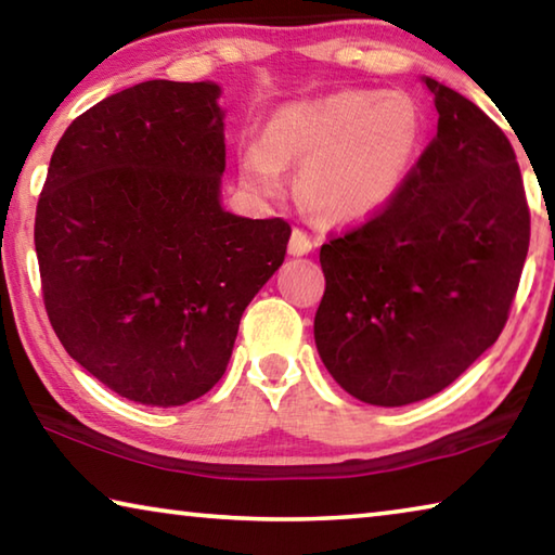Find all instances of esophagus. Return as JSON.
Segmentation results:
<instances>
[{"label":"esophagus","instance_id":"obj_1","mask_svg":"<svg viewBox=\"0 0 555 555\" xmlns=\"http://www.w3.org/2000/svg\"><path fill=\"white\" fill-rule=\"evenodd\" d=\"M311 249H313V242H311V237H308V234H306L304 230H294V232H291L288 255L304 257V255H308V251H311Z\"/></svg>","mask_w":555,"mask_h":555}]
</instances>
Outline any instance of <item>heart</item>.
Instances as JSON below:
<instances>
[{"mask_svg": "<svg viewBox=\"0 0 555 555\" xmlns=\"http://www.w3.org/2000/svg\"><path fill=\"white\" fill-rule=\"evenodd\" d=\"M424 137V109L406 92L340 90L281 107L240 168L251 188L274 195L286 185V164H298L308 210L325 222H360L399 193Z\"/></svg>", "mask_w": 555, "mask_h": 555, "instance_id": "b5f03b06", "label": "heart"}]
</instances>
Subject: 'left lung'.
Returning a JSON list of instances; mask_svg holds the SVG:
<instances>
[{"instance_id": "8db88e82", "label": "left lung", "mask_w": 555, "mask_h": 555, "mask_svg": "<svg viewBox=\"0 0 555 555\" xmlns=\"http://www.w3.org/2000/svg\"><path fill=\"white\" fill-rule=\"evenodd\" d=\"M438 131L399 193L321 247L315 347L340 387L403 406L453 384L509 318L531 215L504 131L426 78Z\"/></svg>"}]
</instances>
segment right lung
<instances>
[{"instance_id": "add662e5", "label": "right lung", "mask_w": 555, "mask_h": 555, "mask_svg": "<svg viewBox=\"0 0 555 555\" xmlns=\"http://www.w3.org/2000/svg\"><path fill=\"white\" fill-rule=\"evenodd\" d=\"M212 82L146 80L82 112L53 149L34 242L49 321L129 401L181 406L228 367L240 318L284 264L291 224L224 212Z\"/></svg>"}]
</instances>
